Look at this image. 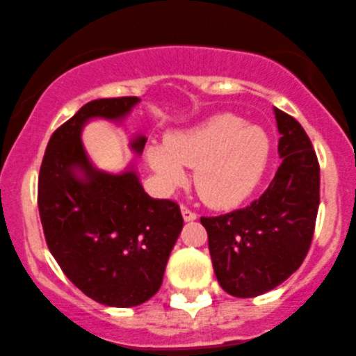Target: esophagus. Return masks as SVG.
Listing matches in <instances>:
<instances>
[{"mask_svg":"<svg viewBox=\"0 0 356 356\" xmlns=\"http://www.w3.org/2000/svg\"><path fill=\"white\" fill-rule=\"evenodd\" d=\"M181 212H182V218H184V221H195V219H197V212L191 211V209H188L186 205H182Z\"/></svg>","mask_w":356,"mask_h":356,"instance_id":"esophagus-1","label":"esophagus"}]
</instances>
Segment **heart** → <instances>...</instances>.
<instances>
[{
	"label": "heart",
	"instance_id": "heart-1",
	"mask_svg": "<svg viewBox=\"0 0 356 356\" xmlns=\"http://www.w3.org/2000/svg\"><path fill=\"white\" fill-rule=\"evenodd\" d=\"M270 149V137L261 126L245 124L235 114H218L193 128L170 133L165 145L147 147L145 158L167 189L186 181L184 167L195 168L193 182L202 200L228 209L258 188Z\"/></svg>",
	"mask_w": 356,
	"mask_h": 356
}]
</instances>
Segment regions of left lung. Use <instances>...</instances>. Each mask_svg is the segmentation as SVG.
Returning <instances> with one entry per match:
<instances>
[{"mask_svg":"<svg viewBox=\"0 0 356 356\" xmlns=\"http://www.w3.org/2000/svg\"><path fill=\"white\" fill-rule=\"evenodd\" d=\"M283 158L258 200L238 211L202 218L218 283L238 298L284 283L302 265L316 225L320 165L297 119L274 108Z\"/></svg>","mask_w":356,"mask_h":356,"instance_id":"obj_1","label":"left lung"}]
</instances>
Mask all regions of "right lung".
<instances>
[{
    "instance_id": "right-lung-1",
    "label": "right lung",
    "mask_w": 356,
    "mask_h": 356,
    "mask_svg": "<svg viewBox=\"0 0 356 356\" xmlns=\"http://www.w3.org/2000/svg\"><path fill=\"white\" fill-rule=\"evenodd\" d=\"M140 99L86 103L49 140L38 177V211L49 251L82 293L111 307L140 305L159 290L182 230L181 209L156 200L131 167L107 174L92 167L81 133L89 119L121 122ZM145 137L131 149L144 151Z\"/></svg>"
}]
</instances>
